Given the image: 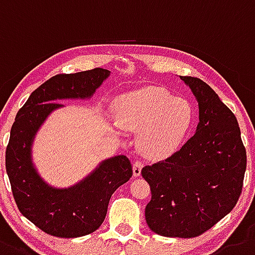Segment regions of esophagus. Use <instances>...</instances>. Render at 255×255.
Wrapping results in <instances>:
<instances>
[{
    "instance_id": "1",
    "label": "esophagus",
    "mask_w": 255,
    "mask_h": 255,
    "mask_svg": "<svg viewBox=\"0 0 255 255\" xmlns=\"http://www.w3.org/2000/svg\"><path fill=\"white\" fill-rule=\"evenodd\" d=\"M142 162L139 160H136L134 164H133V175L134 176H139L141 175V170H142Z\"/></svg>"
}]
</instances>
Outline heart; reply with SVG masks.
I'll use <instances>...</instances> for the list:
<instances>
[{
    "label": "heart",
    "instance_id": "obj_1",
    "mask_svg": "<svg viewBox=\"0 0 255 255\" xmlns=\"http://www.w3.org/2000/svg\"><path fill=\"white\" fill-rule=\"evenodd\" d=\"M119 126L138 133V147L148 157L162 159L178 150L193 123L188 100L162 88L147 86L125 94L116 103Z\"/></svg>",
    "mask_w": 255,
    "mask_h": 255
}]
</instances>
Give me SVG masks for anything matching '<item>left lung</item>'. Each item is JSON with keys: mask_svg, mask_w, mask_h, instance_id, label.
<instances>
[{"mask_svg": "<svg viewBox=\"0 0 255 255\" xmlns=\"http://www.w3.org/2000/svg\"><path fill=\"white\" fill-rule=\"evenodd\" d=\"M198 102L193 136L173 155L146 165L151 188L148 228L167 238H196L235 207L243 189L247 151L236 117L205 81L180 76Z\"/></svg>", "mask_w": 255, "mask_h": 255, "instance_id": "obj_1", "label": "left lung"}]
</instances>
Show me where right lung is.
<instances>
[{"label": "right lung", "mask_w": 255, "mask_h": 255, "mask_svg": "<svg viewBox=\"0 0 255 255\" xmlns=\"http://www.w3.org/2000/svg\"><path fill=\"white\" fill-rule=\"evenodd\" d=\"M111 72L104 68L59 73L31 93L17 112L6 147V171L20 212L36 228L57 238H79L94 233L107 216L112 194L132 176L127 156L99 165L88 178L67 188L48 185L33 166L31 143L36 130L54 109L56 100L90 98Z\"/></svg>", "instance_id": "add662e5"}]
</instances>
